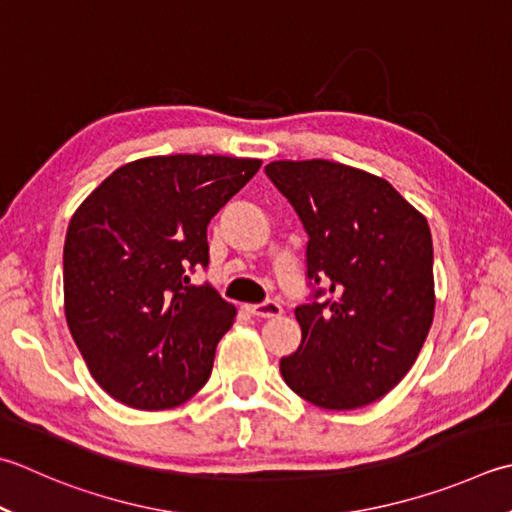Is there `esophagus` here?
Returning <instances> with one entry per match:
<instances>
[{
  "instance_id": "esophagus-1",
  "label": "esophagus",
  "mask_w": 512,
  "mask_h": 512,
  "mask_svg": "<svg viewBox=\"0 0 512 512\" xmlns=\"http://www.w3.org/2000/svg\"><path fill=\"white\" fill-rule=\"evenodd\" d=\"M248 310H250V315L268 319V317H279V315H282V304L275 302V299H266V302L253 304Z\"/></svg>"
}]
</instances>
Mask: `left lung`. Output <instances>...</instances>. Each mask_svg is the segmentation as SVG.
<instances>
[{
	"label": "left lung",
	"mask_w": 512,
	"mask_h": 512,
	"mask_svg": "<svg viewBox=\"0 0 512 512\" xmlns=\"http://www.w3.org/2000/svg\"><path fill=\"white\" fill-rule=\"evenodd\" d=\"M266 175L308 235L302 344L282 357L306 402L350 410L377 402L415 364L435 313L426 217L386 179L328 159L273 162Z\"/></svg>",
	"instance_id": "1"
}]
</instances>
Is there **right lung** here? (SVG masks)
Returning <instances> with one entry per match:
<instances>
[{
    "mask_svg": "<svg viewBox=\"0 0 512 512\" xmlns=\"http://www.w3.org/2000/svg\"><path fill=\"white\" fill-rule=\"evenodd\" d=\"M259 166L222 155L137 159L70 219L66 322L90 375L117 402L164 410L208 382L235 306L188 273L208 266L206 226Z\"/></svg>",
    "mask_w": 512,
    "mask_h": 512,
    "instance_id": "add662e5",
    "label": "right lung"
}]
</instances>
